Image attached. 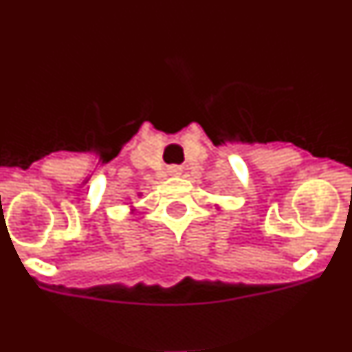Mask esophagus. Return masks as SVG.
Here are the masks:
<instances>
[{
    "label": "esophagus",
    "mask_w": 352,
    "mask_h": 352,
    "mask_svg": "<svg viewBox=\"0 0 352 352\" xmlns=\"http://www.w3.org/2000/svg\"><path fill=\"white\" fill-rule=\"evenodd\" d=\"M169 174L170 176H179L182 174V167H169Z\"/></svg>",
    "instance_id": "obj_1"
}]
</instances>
